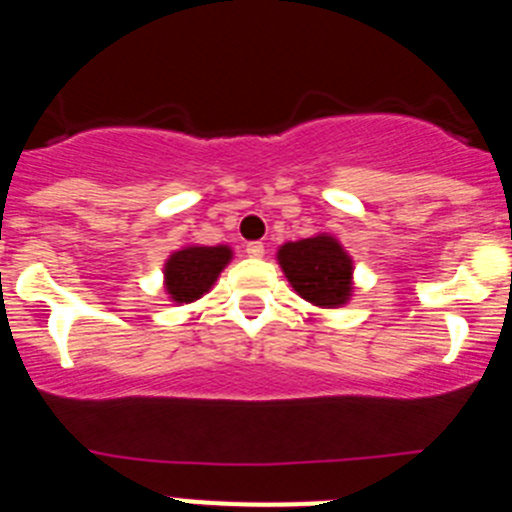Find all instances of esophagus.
Wrapping results in <instances>:
<instances>
[{
	"instance_id": "obj_1",
	"label": "esophagus",
	"mask_w": 512,
	"mask_h": 512,
	"mask_svg": "<svg viewBox=\"0 0 512 512\" xmlns=\"http://www.w3.org/2000/svg\"><path fill=\"white\" fill-rule=\"evenodd\" d=\"M246 253L251 256V259H261V256H264V243H259V241L248 243Z\"/></svg>"
}]
</instances>
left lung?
<instances>
[{
    "label": "left lung",
    "mask_w": 512,
    "mask_h": 512,
    "mask_svg": "<svg viewBox=\"0 0 512 512\" xmlns=\"http://www.w3.org/2000/svg\"><path fill=\"white\" fill-rule=\"evenodd\" d=\"M277 261L297 295L320 310H336L354 297V259L336 235L287 241L279 246Z\"/></svg>",
    "instance_id": "obj_1"
}]
</instances>
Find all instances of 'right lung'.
I'll return each instance as SVG.
<instances>
[{
  "instance_id": "add662e5",
  "label": "right lung",
  "mask_w": 512,
  "mask_h": 512,
  "mask_svg": "<svg viewBox=\"0 0 512 512\" xmlns=\"http://www.w3.org/2000/svg\"><path fill=\"white\" fill-rule=\"evenodd\" d=\"M233 261L230 246H200L187 243L174 251L164 264V289L174 305H189L207 295L220 271Z\"/></svg>"
}]
</instances>
